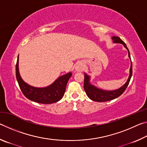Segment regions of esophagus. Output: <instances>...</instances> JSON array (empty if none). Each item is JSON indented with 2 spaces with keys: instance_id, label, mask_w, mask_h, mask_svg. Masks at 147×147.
<instances>
[{
  "instance_id": "34e87169",
  "label": "esophagus",
  "mask_w": 147,
  "mask_h": 147,
  "mask_svg": "<svg viewBox=\"0 0 147 147\" xmlns=\"http://www.w3.org/2000/svg\"><path fill=\"white\" fill-rule=\"evenodd\" d=\"M84 64L82 62H79L76 65L75 69L76 71H82L84 70Z\"/></svg>"
}]
</instances>
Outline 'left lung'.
Segmentation results:
<instances>
[{
  "instance_id": "obj_1",
  "label": "left lung",
  "mask_w": 147,
  "mask_h": 147,
  "mask_svg": "<svg viewBox=\"0 0 147 147\" xmlns=\"http://www.w3.org/2000/svg\"><path fill=\"white\" fill-rule=\"evenodd\" d=\"M112 40L113 43H121L123 44L124 47L128 50V57L130 58V52L128 51V49L126 47V45L125 43L120 39V38L116 36H113L112 37ZM84 90H85L86 94L88 96V97L91 99V100L95 101V102H106L109 100H111L113 99H115L116 98L119 97V96L121 95L122 94L124 93V91H125V89L127 88L129 82H130V80L131 79V75H132V63H131V65H130V75H129L128 80L126 81L125 84L121 87L120 88H119L116 90H113V91H106V90H102L101 89H98L96 88V87L94 86L93 85L90 83V77L88 76L87 74H84Z\"/></svg>"
}]
</instances>
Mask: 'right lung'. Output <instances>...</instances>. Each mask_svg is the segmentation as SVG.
<instances>
[{"label": "right lung", "instance_id": "right-lung-1", "mask_svg": "<svg viewBox=\"0 0 147 147\" xmlns=\"http://www.w3.org/2000/svg\"><path fill=\"white\" fill-rule=\"evenodd\" d=\"M16 78L21 91L29 100L41 104H52L60 100L65 91L67 84L72 76L69 73L59 76L51 85L45 88H35L23 80L19 71V56L16 68Z\"/></svg>", "mask_w": 147, "mask_h": 147}]
</instances>
